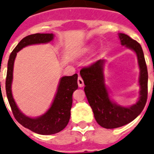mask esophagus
Listing matches in <instances>:
<instances>
[{
	"instance_id": "1",
	"label": "esophagus",
	"mask_w": 154,
	"mask_h": 154,
	"mask_svg": "<svg viewBox=\"0 0 154 154\" xmlns=\"http://www.w3.org/2000/svg\"><path fill=\"white\" fill-rule=\"evenodd\" d=\"M77 84H78V86L79 87L84 86V82H83V79H82L81 77H78V79H77Z\"/></svg>"
}]
</instances>
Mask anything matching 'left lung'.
I'll return each instance as SVG.
<instances>
[{
	"label": "left lung",
	"instance_id": "1",
	"mask_svg": "<svg viewBox=\"0 0 154 154\" xmlns=\"http://www.w3.org/2000/svg\"><path fill=\"white\" fill-rule=\"evenodd\" d=\"M122 45L133 49L137 56L141 85L139 101L130 107H122L110 101L104 82V60H98L85 66L80 71L84 81L85 93L97 122L105 129H115L129 124L143 110L148 97V71L141 45L125 33H120Z\"/></svg>",
	"mask_w": 154,
	"mask_h": 154
}]
</instances>
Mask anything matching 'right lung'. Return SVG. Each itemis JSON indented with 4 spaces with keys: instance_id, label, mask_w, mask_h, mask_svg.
<instances>
[{
    "instance_id": "obj_1",
    "label": "right lung",
    "mask_w": 154,
    "mask_h": 154,
    "mask_svg": "<svg viewBox=\"0 0 154 154\" xmlns=\"http://www.w3.org/2000/svg\"><path fill=\"white\" fill-rule=\"evenodd\" d=\"M53 33H36L24 37L18 43L9 56L5 80L6 95L15 119L25 128L42 135L57 134L65 129L69 123L70 110L72 103V93L78 87L77 74L75 73L69 77H61L57 92L51 107L44 115L37 118H30L26 117L18 109L13 98L11 84L13 80V64L17 52L29 45L49 42L53 40Z\"/></svg>"
}]
</instances>
